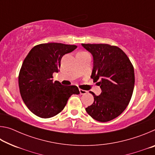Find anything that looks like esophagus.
<instances>
[{
    "instance_id": "34e87169",
    "label": "esophagus",
    "mask_w": 155,
    "mask_h": 155,
    "mask_svg": "<svg viewBox=\"0 0 155 155\" xmlns=\"http://www.w3.org/2000/svg\"><path fill=\"white\" fill-rule=\"evenodd\" d=\"M79 92L81 94H85L87 93V91L86 90H81V89H79Z\"/></svg>"
}]
</instances>
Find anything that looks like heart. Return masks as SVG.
Instances as JSON below:
<instances>
[{"instance_id":"1","label":"heart","mask_w":155,"mask_h":155,"mask_svg":"<svg viewBox=\"0 0 155 155\" xmlns=\"http://www.w3.org/2000/svg\"><path fill=\"white\" fill-rule=\"evenodd\" d=\"M84 52V51H82V52Z\"/></svg>"}]
</instances>
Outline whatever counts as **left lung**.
<instances>
[{
	"label": "left lung",
	"instance_id": "8db88e82",
	"mask_svg": "<svg viewBox=\"0 0 155 155\" xmlns=\"http://www.w3.org/2000/svg\"><path fill=\"white\" fill-rule=\"evenodd\" d=\"M92 54L94 68L91 78L102 90L94 97L86 111L94 120L105 122L124 111L133 95L135 85L134 68L125 52L116 46L107 44H82Z\"/></svg>",
	"mask_w": 155,
	"mask_h": 155
}]
</instances>
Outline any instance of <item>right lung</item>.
<instances>
[{"instance_id": "1", "label": "right lung", "mask_w": 155, "mask_h": 155, "mask_svg": "<svg viewBox=\"0 0 155 155\" xmlns=\"http://www.w3.org/2000/svg\"><path fill=\"white\" fill-rule=\"evenodd\" d=\"M77 48L76 45L47 43L36 45L25 57L18 76L21 97L28 109L41 118L61 112L72 94H78L77 86L63 85L52 80L58 72L62 57Z\"/></svg>"}]
</instances>
